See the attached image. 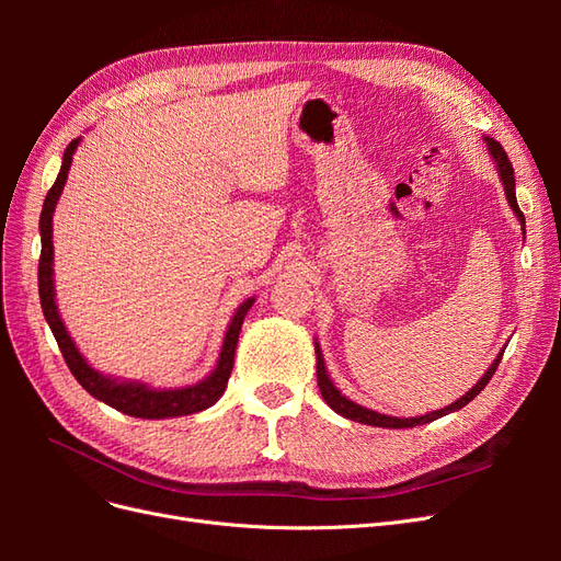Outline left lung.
<instances>
[{
	"instance_id": "1",
	"label": "left lung",
	"mask_w": 561,
	"mask_h": 561,
	"mask_svg": "<svg viewBox=\"0 0 561 561\" xmlns=\"http://www.w3.org/2000/svg\"><path fill=\"white\" fill-rule=\"evenodd\" d=\"M484 142H486V149H489L491 159H494L496 173H499V178H501V182H503L507 206H511L513 213L517 215L519 225H522V231H524V215H522V210H519V206H517V196H515V171H513V163L507 161V154H505L503 147H501L494 138H484ZM501 358H503V348H501V353L494 358V363L489 365V369L484 371L482 379H480L478 383H474L466 396L458 398L456 402L443 407V410H435V412L423 414V416L400 419V416H388V414H379V412H375V410H367V407H363V404H358V402H353L351 398H346V396L342 393V390H339V388L332 383V379H330V375H328V367H325V358H322L320 344L316 342V375H318V388H320L322 400H325L330 410H334L339 416L351 419V421H358V423H367V426H379V428H414V426H423V423H431V421H435V419H439V416H447V414H451V412H458V410H461V407H466L472 398H478V396L482 393V388L489 383L491 377H494V371H496Z\"/></svg>"
}]
</instances>
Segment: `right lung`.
Listing matches in <instances>:
<instances>
[{
	"label": "right lung",
	"instance_id": "right-lung-1",
	"mask_svg": "<svg viewBox=\"0 0 561 561\" xmlns=\"http://www.w3.org/2000/svg\"><path fill=\"white\" fill-rule=\"evenodd\" d=\"M79 145H81V138L67 145L65 154H62L60 173L44 198L42 217H39V233H42L39 299H42L44 318L48 322L50 332H54V336H56L62 358H65L67 367H70L75 379L83 388H87L95 400L114 407V410L122 414H128L135 419H173V416H186V414H196V412L208 410V407H213L225 393L227 381L231 377L233 355H236V344H239L241 325H243L250 307L254 304V297L245 299L241 307L236 309L229 328L225 332V342H222V348H219V358H217L210 375L203 377L201 381H196L192 386H182V388H151L149 383H142V381H130V379L103 375V371H98L95 367L89 365L87 358H83L81 351L75 344V339L65 328V322L58 311V304H56V283H54V213L58 206V198L65 190L67 173H70L72 157H75Z\"/></svg>",
	"mask_w": 561,
	"mask_h": 561
}]
</instances>
